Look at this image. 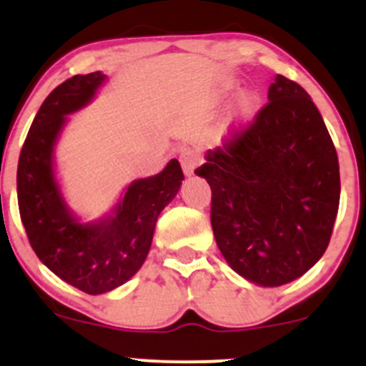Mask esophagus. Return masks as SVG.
Wrapping results in <instances>:
<instances>
[{
  "instance_id": "obj_1",
  "label": "esophagus",
  "mask_w": 366,
  "mask_h": 366,
  "mask_svg": "<svg viewBox=\"0 0 366 366\" xmlns=\"http://www.w3.org/2000/svg\"><path fill=\"white\" fill-rule=\"evenodd\" d=\"M198 162H200V157H198V154L194 152V150H182V154H180V164H182L184 175L186 177L193 175Z\"/></svg>"
}]
</instances>
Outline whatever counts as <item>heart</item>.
<instances>
[{"label":"heart","mask_w":366,"mask_h":366,"mask_svg":"<svg viewBox=\"0 0 366 366\" xmlns=\"http://www.w3.org/2000/svg\"><path fill=\"white\" fill-rule=\"evenodd\" d=\"M232 88L234 86H232L230 83H224L223 86H219L217 90L210 92L209 97H207L209 106H217L223 101H227ZM258 109H260V97H258V94H254L252 90L242 92L237 97V101H235L234 108L228 113L227 122H224V134L232 136L235 134V132L241 131V129H244L246 125L257 117Z\"/></svg>","instance_id":"1"}]
</instances>
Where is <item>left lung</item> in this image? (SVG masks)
Segmentation results:
<instances>
[{
  "label": "left lung",
  "mask_w": 366,
  "mask_h": 366,
  "mask_svg": "<svg viewBox=\"0 0 366 366\" xmlns=\"http://www.w3.org/2000/svg\"><path fill=\"white\" fill-rule=\"evenodd\" d=\"M269 104L197 169L212 191L210 223L227 264L248 282L280 287L320 260L340 204L333 139L312 97L276 76Z\"/></svg>",
  "instance_id": "obj_1"
}]
</instances>
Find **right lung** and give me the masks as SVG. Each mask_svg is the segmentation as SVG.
Returning a JSON list of instances; mask_svg holds the SVG:
<instances>
[{
    "mask_svg": "<svg viewBox=\"0 0 366 366\" xmlns=\"http://www.w3.org/2000/svg\"><path fill=\"white\" fill-rule=\"evenodd\" d=\"M106 79L97 70L54 88L35 114L17 166V202L33 252L58 278L92 296L112 292L139 271L157 217L184 180L179 161L172 159L157 175L132 180L99 219L83 221L70 209L54 152L69 114L92 104Z\"/></svg>",
    "mask_w": 366,
    "mask_h": 366,
    "instance_id": "right-lung-1",
    "label": "right lung"
}]
</instances>
